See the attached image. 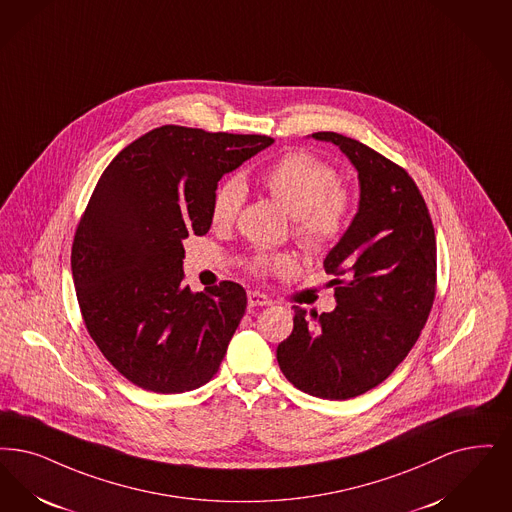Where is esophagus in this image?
I'll list each match as a JSON object with an SVG mask.
<instances>
[{"mask_svg": "<svg viewBox=\"0 0 512 512\" xmlns=\"http://www.w3.org/2000/svg\"><path fill=\"white\" fill-rule=\"evenodd\" d=\"M270 303L272 301L263 293H259V291H249L247 293V305H249V308L268 307Z\"/></svg>", "mask_w": 512, "mask_h": 512, "instance_id": "esophagus-1", "label": "esophagus"}]
</instances>
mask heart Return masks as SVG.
<instances>
[{"instance_id":"heart-1","label":"heart","mask_w":512,"mask_h":512,"mask_svg":"<svg viewBox=\"0 0 512 512\" xmlns=\"http://www.w3.org/2000/svg\"><path fill=\"white\" fill-rule=\"evenodd\" d=\"M266 192L293 217V234L310 251H322L337 242L352 215V194L337 186L339 175L328 162L297 150L270 165L261 177ZM246 202V184L232 177L213 196L211 221L215 226L234 223ZM253 266L261 272L291 268L289 255L257 257Z\"/></svg>"}]
</instances>
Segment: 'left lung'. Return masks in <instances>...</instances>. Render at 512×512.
I'll use <instances>...</instances> for the list:
<instances>
[{
    "label": "left lung",
    "instance_id": "1",
    "mask_svg": "<svg viewBox=\"0 0 512 512\" xmlns=\"http://www.w3.org/2000/svg\"><path fill=\"white\" fill-rule=\"evenodd\" d=\"M358 173V211L324 259L337 307H295L293 331L276 348L287 381L310 396L348 400L381 385L408 356L429 318L436 238L427 204L400 165L333 131Z\"/></svg>",
    "mask_w": 512,
    "mask_h": 512
}]
</instances>
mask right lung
Returning a JSON list of instances; mask_svg holds the SVG:
<instances>
[{
	"label": "right lung",
	"instance_id": "1",
	"mask_svg": "<svg viewBox=\"0 0 512 512\" xmlns=\"http://www.w3.org/2000/svg\"><path fill=\"white\" fill-rule=\"evenodd\" d=\"M272 143L164 125L104 169L74 236L72 278L91 339L133 385L179 394L217 373L246 291L184 286L183 240L207 234L221 177Z\"/></svg>",
	"mask_w": 512,
	"mask_h": 512
}]
</instances>
